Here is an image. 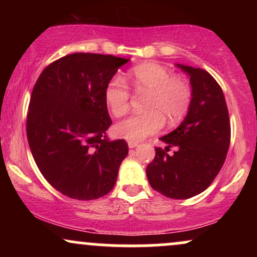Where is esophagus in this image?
Segmentation results:
<instances>
[{"label": "esophagus", "instance_id": "1", "mask_svg": "<svg viewBox=\"0 0 257 257\" xmlns=\"http://www.w3.org/2000/svg\"><path fill=\"white\" fill-rule=\"evenodd\" d=\"M138 145H139V144L135 143V141H129V143H128L129 149H134V147H137Z\"/></svg>", "mask_w": 257, "mask_h": 257}]
</instances>
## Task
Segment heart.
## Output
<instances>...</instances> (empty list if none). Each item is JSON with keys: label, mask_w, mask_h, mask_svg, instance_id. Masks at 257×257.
Returning a JSON list of instances; mask_svg holds the SVG:
<instances>
[{"label": "heart", "mask_w": 257, "mask_h": 257, "mask_svg": "<svg viewBox=\"0 0 257 257\" xmlns=\"http://www.w3.org/2000/svg\"><path fill=\"white\" fill-rule=\"evenodd\" d=\"M134 90L147 95L143 114H133L114 126L117 137L129 141H141L163 128L164 120L169 126L182 120L190 108L192 89L181 76H173L158 64L146 63L135 66L129 72ZM131 89L123 77L116 75L108 79L104 89V100L113 116L124 114L131 102Z\"/></svg>", "instance_id": "obj_1"}]
</instances>
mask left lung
I'll list each match as a JSON object with an SVG mask.
<instances>
[{
  "instance_id": "left-lung-1",
  "label": "left lung",
  "mask_w": 257,
  "mask_h": 257,
  "mask_svg": "<svg viewBox=\"0 0 257 257\" xmlns=\"http://www.w3.org/2000/svg\"><path fill=\"white\" fill-rule=\"evenodd\" d=\"M190 76L192 99L187 116L175 131L161 138L146 175L153 190L168 198L187 199L210 186L222 168L231 141L228 110L222 89L203 69L178 64ZM174 147L176 151H167Z\"/></svg>"
}]
</instances>
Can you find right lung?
Returning <instances> with one entry per match:
<instances>
[{
  "label": "right lung",
  "instance_id": "add662e5",
  "mask_svg": "<svg viewBox=\"0 0 257 257\" xmlns=\"http://www.w3.org/2000/svg\"><path fill=\"white\" fill-rule=\"evenodd\" d=\"M128 61L73 53L49 64L32 89L26 120L29 145L44 179L64 196L98 199L116 184L128 144L106 138L112 120L104 89Z\"/></svg>",
  "mask_w": 257,
  "mask_h": 257
}]
</instances>
